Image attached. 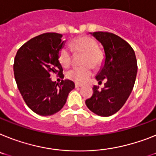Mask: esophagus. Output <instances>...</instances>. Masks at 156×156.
<instances>
[{"instance_id":"obj_1","label":"esophagus","mask_w":156,"mask_h":156,"mask_svg":"<svg viewBox=\"0 0 156 156\" xmlns=\"http://www.w3.org/2000/svg\"><path fill=\"white\" fill-rule=\"evenodd\" d=\"M82 85L81 84H78V83H75V87L76 88H79V87H82Z\"/></svg>"}]
</instances>
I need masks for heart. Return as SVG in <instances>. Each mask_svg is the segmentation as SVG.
<instances>
[{"instance_id":"obj_1","label":"heart","mask_w":156,"mask_h":156,"mask_svg":"<svg viewBox=\"0 0 156 156\" xmlns=\"http://www.w3.org/2000/svg\"><path fill=\"white\" fill-rule=\"evenodd\" d=\"M70 48L74 52H84L82 63L85 66L74 67L67 72V78L77 83H85L93 75V68H98L102 64L104 54L98 48V44L89 36H80L72 40ZM58 60L63 66H68L71 62V53L67 48H62L58 52Z\"/></svg>"}]
</instances>
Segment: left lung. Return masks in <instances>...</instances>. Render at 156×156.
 <instances>
[{
    "label": "left lung",
    "mask_w": 156,
    "mask_h": 156,
    "mask_svg": "<svg viewBox=\"0 0 156 156\" xmlns=\"http://www.w3.org/2000/svg\"><path fill=\"white\" fill-rule=\"evenodd\" d=\"M91 34L103 46L105 64L96 76L98 84L93 87L92 97L86 101L90 111L101 116H109L119 111L132 93L137 74V61L133 48L120 36L105 31Z\"/></svg>",
    "instance_id": "1"
}]
</instances>
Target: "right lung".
Masks as SVG:
<instances>
[{
    "mask_svg": "<svg viewBox=\"0 0 156 156\" xmlns=\"http://www.w3.org/2000/svg\"><path fill=\"white\" fill-rule=\"evenodd\" d=\"M62 35L44 33L32 38L17 51L14 59L16 82L26 105L41 116H51L61 110L68 94L74 89L70 80L59 84L52 82L51 73L63 78L58 52L64 42Z\"/></svg>",
    "mask_w": 156,
    "mask_h": 156,
    "instance_id": "right-lung-1",
    "label": "right lung"
}]
</instances>
